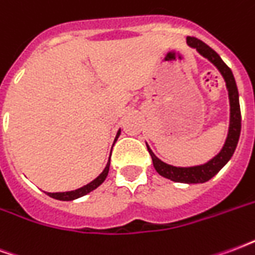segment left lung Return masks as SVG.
<instances>
[{
	"label": "left lung",
	"mask_w": 255,
	"mask_h": 255,
	"mask_svg": "<svg viewBox=\"0 0 255 255\" xmlns=\"http://www.w3.org/2000/svg\"><path fill=\"white\" fill-rule=\"evenodd\" d=\"M187 43L188 46L197 49V52L201 56L208 58L209 61L219 69L225 80V86H227L228 97H230V128H228V135H227V139H225L224 146H223V149L220 150L219 154L213 157L210 161H208L206 164L197 166H187V168L165 164L164 161H161L160 158L155 157L154 153L149 147V144H146V146H147V150H149L150 155H151L155 171L158 172L161 176L166 177L172 182L192 184V183H205L210 180L231 160V157H232L236 146H238L239 136H241L242 116L241 106H239V93H238L235 78H234L230 67L221 60V57L214 52L212 47H209L202 41H199L194 36H187Z\"/></svg>",
	"instance_id": "1"
}]
</instances>
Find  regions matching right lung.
Segmentation results:
<instances>
[{"label": "right lung", "mask_w": 255, "mask_h": 255, "mask_svg": "<svg viewBox=\"0 0 255 255\" xmlns=\"http://www.w3.org/2000/svg\"><path fill=\"white\" fill-rule=\"evenodd\" d=\"M119 135H120V131L117 132L116 139L119 138ZM115 139V140H116ZM109 166H111V157H109V161H108V164H106L105 169L102 171L100 176L95 177L93 182H90L89 184H86L83 187L78 188V190H73V191H67V192H46L49 197L54 198V199H58V201H73V199H78V198L83 197V195H87L89 192H91L93 190H95L97 187H100L102 183L105 182L106 176H108V173H109Z\"/></svg>", "instance_id": "add662e5"}]
</instances>
